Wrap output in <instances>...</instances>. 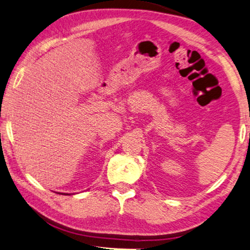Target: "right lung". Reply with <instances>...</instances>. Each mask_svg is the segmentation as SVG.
Masks as SVG:
<instances>
[{
	"instance_id": "1",
	"label": "right lung",
	"mask_w": 250,
	"mask_h": 250,
	"mask_svg": "<svg viewBox=\"0 0 250 250\" xmlns=\"http://www.w3.org/2000/svg\"><path fill=\"white\" fill-rule=\"evenodd\" d=\"M64 195H65V194H64ZM66 195H67V194H66Z\"/></svg>"
}]
</instances>
